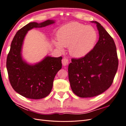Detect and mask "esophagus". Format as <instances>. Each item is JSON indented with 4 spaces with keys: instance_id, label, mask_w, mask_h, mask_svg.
<instances>
[{
    "instance_id": "obj_1",
    "label": "esophagus",
    "mask_w": 126,
    "mask_h": 126,
    "mask_svg": "<svg viewBox=\"0 0 126 126\" xmlns=\"http://www.w3.org/2000/svg\"><path fill=\"white\" fill-rule=\"evenodd\" d=\"M62 62L63 66H67L68 63H69V61H68V59L67 58H63L62 60Z\"/></svg>"
}]
</instances>
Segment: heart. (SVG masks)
Masks as SVG:
<instances>
[{"mask_svg":"<svg viewBox=\"0 0 126 126\" xmlns=\"http://www.w3.org/2000/svg\"><path fill=\"white\" fill-rule=\"evenodd\" d=\"M58 41H54L61 50L69 47L70 55L76 58L86 56L93 49L97 39V33L93 27L78 22H72L62 27L57 32Z\"/></svg>","mask_w":126,"mask_h":126,"instance_id":"heart-1","label":"heart"}]
</instances>
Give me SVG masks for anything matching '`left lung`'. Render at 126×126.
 Masks as SVG:
<instances>
[{"instance_id": "8db88e82", "label": "left lung", "mask_w": 126, "mask_h": 126, "mask_svg": "<svg viewBox=\"0 0 126 126\" xmlns=\"http://www.w3.org/2000/svg\"><path fill=\"white\" fill-rule=\"evenodd\" d=\"M99 38L94 48L85 57L72 59L68 77L73 93L81 98L103 93L112 85L118 69V59L112 38L97 21Z\"/></svg>"}]
</instances>
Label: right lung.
I'll use <instances>...</instances> for the list:
<instances>
[{
  "label": "right lung",
  "instance_id": "obj_1",
  "mask_svg": "<svg viewBox=\"0 0 126 126\" xmlns=\"http://www.w3.org/2000/svg\"><path fill=\"white\" fill-rule=\"evenodd\" d=\"M55 22L53 20L30 22L18 30L11 42L6 62L9 81L15 91L26 98L39 99L47 97L52 90L56 75L62 67V57L46 56L41 62L31 64L22 59L21 55L24 40L29 30Z\"/></svg>",
  "mask_w": 126,
  "mask_h": 126
}]
</instances>
